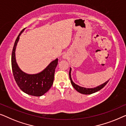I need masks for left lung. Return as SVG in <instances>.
Segmentation results:
<instances>
[{"instance_id": "obj_1", "label": "left lung", "mask_w": 126, "mask_h": 126, "mask_svg": "<svg viewBox=\"0 0 126 126\" xmlns=\"http://www.w3.org/2000/svg\"><path fill=\"white\" fill-rule=\"evenodd\" d=\"M71 68H70V72H69V77H70V80H71V83L73 86V87L75 88V89L77 90L78 92L80 93L81 94H86V95H88V94H91L95 93L96 92L99 91L102 88L104 87V86L107 84V83L109 82V80H107V81H106L105 83H104L103 84L100 85L96 87L95 88H84V87H80L78 86V85L76 84L75 83L73 82V81L72 80L71 78Z\"/></svg>"}]
</instances>
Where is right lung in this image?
Instances as JSON below:
<instances>
[{"label":"right lung","instance_id":"obj_1","mask_svg":"<svg viewBox=\"0 0 126 126\" xmlns=\"http://www.w3.org/2000/svg\"><path fill=\"white\" fill-rule=\"evenodd\" d=\"M25 28L19 33L14 43L11 55L12 70L17 86L24 93L35 96H40L50 89L54 79L55 70L58 65L56 59L49 64L43 71L36 74H27L23 72L17 65L15 59V49L19 36Z\"/></svg>","mask_w":126,"mask_h":126}]
</instances>
